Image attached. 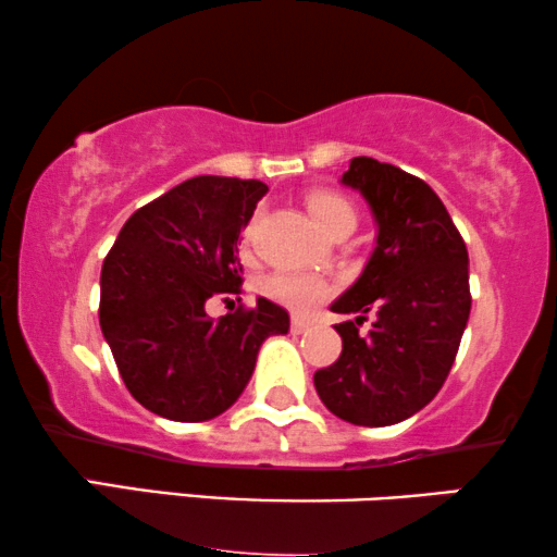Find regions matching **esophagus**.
<instances>
[{
    "label": "esophagus",
    "mask_w": 557,
    "mask_h": 557,
    "mask_svg": "<svg viewBox=\"0 0 557 557\" xmlns=\"http://www.w3.org/2000/svg\"><path fill=\"white\" fill-rule=\"evenodd\" d=\"M309 319L307 317H299V314H294L292 317V332H296V334H301V332H307L309 330Z\"/></svg>",
    "instance_id": "esophagus-1"
}]
</instances>
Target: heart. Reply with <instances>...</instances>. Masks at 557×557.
I'll list each match as a JSON object with an SVG mask.
<instances>
[{
    "label": "heart",
    "mask_w": 557,
    "mask_h": 557,
    "mask_svg": "<svg viewBox=\"0 0 557 557\" xmlns=\"http://www.w3.org/2000/svg\"><path fill=\"white\" fill-rule=\"evenodd\" d=\"M307 205L311 218L317 220V225L326 235L337 231H355L357 210L345 195L332 193V189H317L307 197ZM265 292L292 309H311L332 294V286L324 278L309 276V273H276L265 284Z\"/></svg>",
    "instance_id": "heart-1"
}]
</instances>
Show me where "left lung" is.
Returning <instances> with one entry per match:
<instances>
[{"instance_id": "1", "label": "left lung", "mask_w": 557, "mask_h": 557, "mask_svg": "<svg viewBox=\"0 0 557 557\" xmlns=\"http://www.w3.org/2000/svg\"><path fill=\"white\" fill-rule=\"evenodd\" d=\"M342 185L368 200L377 246L360 278L332 304L342 355L314 372L319 398L355 425H393L429 406L467 330L469 253L441 197L400 166L355 157ZM376 314L368 335L359 324Z\"/></svg>"}]
</instances>
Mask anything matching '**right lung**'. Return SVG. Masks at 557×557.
<instances>
[{"label":"right lung","mask_w":557,"mask_h":557,"mask_svg":"<svg viewBox=\"0 0 557 557\" xmlns=\"http://www.w3.org/2000/svg\"><path fill=\"white\" fill-rule=\"evenodd\" d=\"M269 187L193 177L121 227L101 269V332L128 393L151 413L200 423L225 413L253 375L258 349L288 332L278 304L212 319L205 301L240 294V231Z\"/></svg>","instance_id":"obj_1"}]
</instances>
